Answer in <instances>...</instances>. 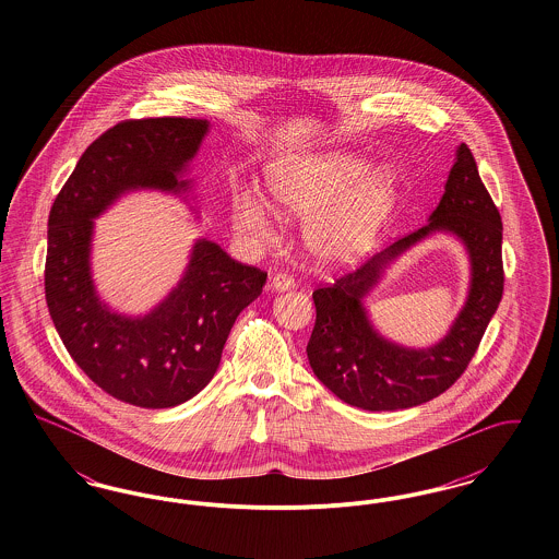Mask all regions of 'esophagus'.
I'll return each mask as SVG.
<instances>
[{
  "label": "esophagus",
  "mask_w": 559,
  "mask_h": 559,
  "mask_svg": "<svg viewBox=\"0 0 559 559\" xmlns=\"http://www.w3.org/2000/svg\"><path fill=\"white\" fill-rule=\"evenodd\" d=\"M270 285H272V289H276V292H289V289L295 287V281H293L292 274H287V272H278V274H274V276H272Z\"/></svg>",
  "instance_id": "1"
}]
</instances>
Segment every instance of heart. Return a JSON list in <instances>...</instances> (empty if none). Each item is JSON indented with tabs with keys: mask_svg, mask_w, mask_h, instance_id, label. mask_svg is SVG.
<instances>
[{
	"mask_svg": "<svg viewBox=\"0 0 559 559\" xmlns=\"http://www.w3.org/2000/svg\"><path fill=\"white\" fill-rule=\"evenodd\" d=\"M267 188L278 212L311 213L304 226L306 247L319 262L335 266L352 264L371 249L399 199V178L392 169L369 174V160L352 153L278 163L267 171ZM235 224L247 235L266 237V205L255 194H240Z\"/></svg>",
	"mask_w": 559,
	"mask_h": 559,
	"instance_id": "b5f03b06",
	"label": "heart"
}]
</instances>
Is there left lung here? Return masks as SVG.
<instances>
[{
  "label": "left lung",
  "instance_id": "8db88e82",
  "mask_svg": "<svg viewBox=\"0 0 559 559\" xmlns=\"http://www.w3.org/2000/svg\"><path fill=\"white\" fill-rule=\"evenodd\" d=\"M436 229H447L466 242L473 260V289L452 333L427 350L390 345L370 326L361 297L371 289L382 267ZM503 222L484 187L478 165L461 144L440 205L429 224L400 237L354 272L312 293L317 322L308 342L314 374L337 396L365 411H399L429 402L465 372L484 331L503 297Z\"/></svg>",
  "mask_w": 559,
  "mask_h": 559
}]
</instances>
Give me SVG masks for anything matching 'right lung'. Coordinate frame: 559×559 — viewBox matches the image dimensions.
Listing matches in <instances>:
<instances>
[{"label":"right lung","instance_id":"add662e5","mask_svg":"<svg viewBox=\"0 0 559 559\" xmlns=\"http://www.w3.org/2000/svg\"><path fill=\"white\" fill-rule=\"evenodd\" d=\"M205 133L203 119L121 121L85 148L50 210L44 285L53 326L103 392L140 408H169L199 394L217 371L235 320L266 285L267 272L203 239L180 285L151 314H112L96 295L92 219L133 188L185 192L188 182L178 176Z\"/></svg>","mask_w":559,"mask_h":559}]
</instances>
